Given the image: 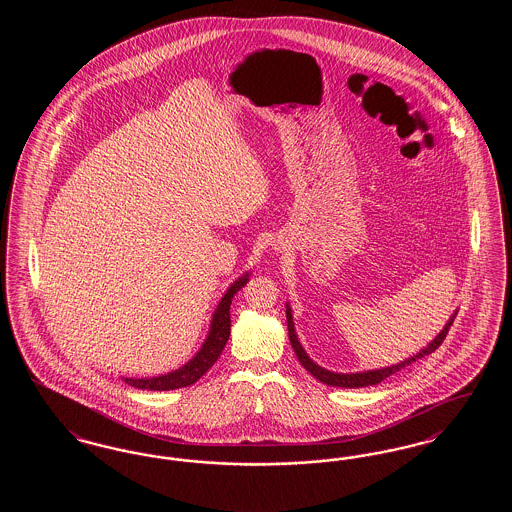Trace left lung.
Listing matches in <instances>:
<instances>
[{
    "label": "left lung",
    "instance_id": "8db88e82",
    "mask_svg": "<svg viewBox=\"0 0 512 512\" xmlns=\"http://www.w3.org/2000/svg\"><path fill=\"white\" fill-rule=\"evenodd\" d=\"M286 317H288V332H290V341H292L293 351H295V355H297L299 363L305 366V368H307V370H309L317 380H320L322 384H328V386H336V388H365V386H376V384H380L382 380L390 378L391 374L399 372L401 368L413 365L414 361H418V359H422V357H426V355L434 353V351L438 349L439 345L443 343V340L447 338V332H449V328L453 326V320L457 317V313H455L453 317L449 318V322L443 326V330H441L438 336H436V340L432 341L426 349H422L420 353H416V355L411 357V359L401 361L399 365L386 366V368H380V370L357 372V374H338V372H330V370H324L322 366L315 365V363L307 357V353H305V349L301 347V343L297 341L295 330H293V320L292 313H290V307H286Z\"/></svg>",
    "mask_w": 512,
    "mask_h": 512
}]
</instances>
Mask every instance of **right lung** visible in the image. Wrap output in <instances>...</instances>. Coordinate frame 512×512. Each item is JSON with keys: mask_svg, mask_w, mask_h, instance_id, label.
<instances>
[{"mask_svg": "<svg viewBox=\"0 0 512 512\" xmlns=\"http://www.w3.org/2000/svg\"><path fill=\"white\" fill-rule=\"evenodd\" d=\"M247 274L238 278L230 290L224 293V297L220 299L219 307L213 315V322H211V330L209 336L203 343V347L199 349V353L195 355L194 359L188 365L169 372L165 376H157V378H122L128 386L138 388V390H151V391H169L178 390V388H186L195 384L211 366L217 363V359L228 341L230 336V305H232V297L240 292L247 284Z\"/></svg>", "mask_w": 512, "mask_h": 512, "instance_id": "obj_1", "label": "right lung"}]
</instances>
